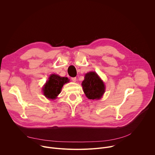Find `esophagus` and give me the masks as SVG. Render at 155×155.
Instances as JSON below:
<instances>
[{
  "mask_svg": "<svg viewBox=\"0 0 155 155\" xmlns=\"http://www.w3.org/2000/svg\"><path fill=\"white\" fill-rule=\"evenodd\" d=\"M71 79H72V81H74V82H75L77 81V78L76 77H72Z\"/></svg>",
  "mask_w": 155,
  "mask_h": 155,
  "instance_id": "1",
  "label": "esophagus"
}]
</instances>
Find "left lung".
<instances>
[{
  "mask_svg": "<svg viewBox=\"0 0 155 155\" xmlns=\"http://www.w3.org/2000/svg\"><path fill=\"white\" fill-rule=\"evenodd\" d=\"M81 85L86 96L89 99L98 100L105 91L104 82L95 72L86 74Z\"/></svg>",
  "mask_w": 155,
  "mask_h": 155,
  "instance_id": "left-lung-1",
  "label": "left lung"
}]
</instances>
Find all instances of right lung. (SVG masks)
Returning a JSON list of instances; mask_svg holds the SVG:
<instances>
[{
  "mask_svg": "<svg viewBox=\"0 0 155 155\" xmlns=\"http://www.w3.org/2000/svg\"><path fill=\"white\" fill-rule=\"evenodd\" d=\"M68 82L69 79L68 77H61L56 74H51L42 88L44 96L48 99H56L63 85Z\"/></svg>",
  "mask_w": 155,
  "mask_h": 155,
  "instance_id": "add662e5",
  "label": "right lung"
}]
</instances>
